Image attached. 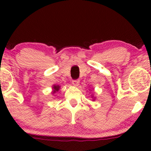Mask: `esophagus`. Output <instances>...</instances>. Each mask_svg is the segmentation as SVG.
Instances as JSON below:
<instances>
[{"label":"esophagus","mask_w":151,"mask_h":151,"mask_svg":"<svg viewBox=\"0 0 151 151\" xmlns=\"http://www.w3.org/2000/svg\"><path fill=\"white\" fill-rule=\"evenodd\" d=\"M72 84H73V85L75 86H79V80H78V79H75V80H73V81H72Z\"/></svg>","instance_id":"34e87169"}]
</instances>
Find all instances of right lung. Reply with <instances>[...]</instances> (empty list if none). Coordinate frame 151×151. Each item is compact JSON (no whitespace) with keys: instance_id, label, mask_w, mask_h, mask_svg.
<instances>
[{"instance_id":"add662e5","label":"right lung","mask_w":151,"mask_h":151,"mask_svg":"<svg viewBox=\"0 0 151 151\" xmlns=\"http://www.w3.org/2000/svg\"><path fill=\"white\" fill-rule=\"evenodd\" d=\"M53 88H54V89H55L54 92H56V91H58L59 89H60V86H55Z\"/></svg>"}]
</instances>
